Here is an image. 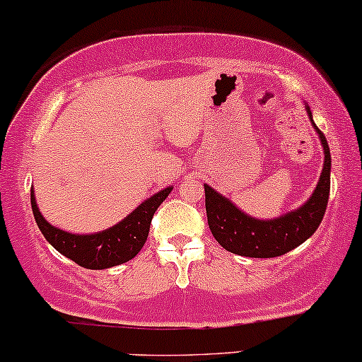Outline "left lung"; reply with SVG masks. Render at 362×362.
Wrapping results in <instances>:
<instances>
[{
	"mask_svg": "<svg viewBox=\"0 0 362 362\" xmlns=\"http://www.w3.org/2000/svg\"><path fill=\"white\" fill-rule=\"evenodd\" d=\"M308 119L324 148V167L315 190L305 204L275 219H256L243 212L228 197L204 184L207 223L212 236L224 250L247 258H275L305 243L324 219L330 194V150L324 133L313 123L310 106L305 103Z\"/></svg>",
	"mask_w": 362,
	"mask_h": 362,
	"instance_id": "obj_1",
	"label": "left lung"
}]
</instances>
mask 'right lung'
<instances>
[{
    "mask_svg": "<svg viewBox=\"0 0 362 362\" xmlns=\"http://www.w3.org/2000/svg\"><path fill=\"white\" fill-rule=\"evenodd\" d=\"M172 190V185L165 187L150 199L143 200L123 221L93 234H74L55 228L42 216L33 189L30 192V200H32V211L38 229L60 255L87 269H106L123 264L138 255L146 243L156 209Z\"/></svg>",
    "mask_w": 362,
    "mask_h": 362,
    "instance_id": "right-lung-1",
    "label": "right lung"
}]
</instances>
